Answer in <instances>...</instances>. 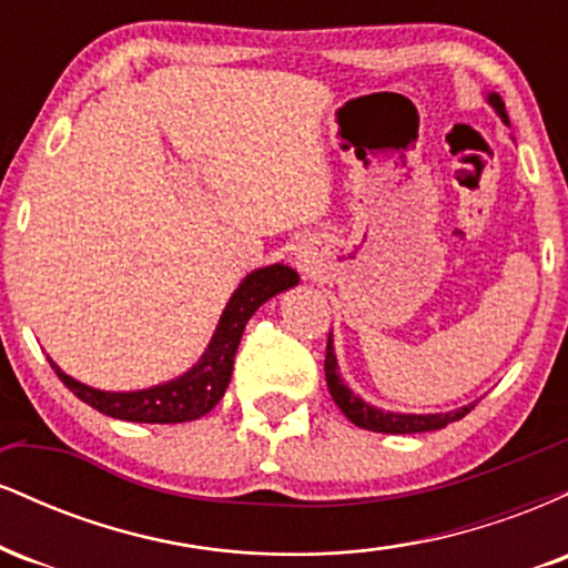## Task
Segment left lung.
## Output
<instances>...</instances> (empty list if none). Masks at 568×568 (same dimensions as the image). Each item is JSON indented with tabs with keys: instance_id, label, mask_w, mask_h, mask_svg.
Segmentation results:
<instances>
[{
	"instance_id": "8db88e82",
	"label": "left lung",
	"mask_w": 568,
	"mask_h": 568,
	"mask_svg": "<svg viewBox=\"0 0 568 568\" xmlns=\"http://www.w3.org/2000/svg\"><path fill=\"white\" fill-rule=\"evenodd\" d=\"M488 101H491V106L497 109L501 120L507 122V112H505V103H501L499 95H488ZM336 355H334V344H331V336H328V347H325V382H328V389H331V397H334V403L338 408H342V414L347 416L352 425L363 427V429H374V433H387V435H408V433H429V429H440L446 425H452V422H459L462 416H467L473 410V406H465V408H456V410H448V414H393V410H382V408H374L368 406V403H363L361 397L352 395V389L338 379V371H336Z\"/></svg>"
}]
</instances>
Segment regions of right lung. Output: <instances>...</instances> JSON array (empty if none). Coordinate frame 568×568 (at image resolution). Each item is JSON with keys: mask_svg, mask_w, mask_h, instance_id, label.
Masks as SVG:
<instances>
[{"mask_svg": "<svg viewBox=\"0 0 568 568\" xmlns=\"http://www.w3.org/2000/svg\"><path fill=\"white\" fill-rule=\"evenodd\" d=\"M298 283V275L291 266L272 264L264 270L251 272L240 288L232 293L224 315H221L216 334L207 344L205 355L192 371H186L179 379L160 384V387L141 389V393H103L88 384H80L50 361L55 368L58 379L80 397L82 403L93 406L101 414L114 416L125 422H143V425H179V422H192L205 416L224 397L232 379L234 352H237L240 338H243L245 323L251 321L253 312L262 306L266 298L275 293L291 288Z\"/></svg>", "mask_w": 568, "mask_h": 568, "instance_id": "obj_1", "label": "right lung"}]
</instances>
